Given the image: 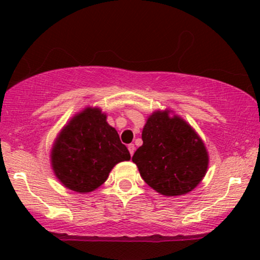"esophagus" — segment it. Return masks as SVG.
I'll return each instance as SVG.
<instances>
[{"mask_svg": "<svg viewBox=\"0 0 260 260\" xmlns=\"http://www.w3.org/2000/svg\"><path fill=\"white\" fill-rule=\"evenodd\" d=\"M128 150H129V154L131 155H133L134 151H136V147H134V144L128 145Z\"/></svg>", "mask_w": 260, "mask_h": 260, "instance_id": "34e87169", "label": "esophagus"}]
</instances>
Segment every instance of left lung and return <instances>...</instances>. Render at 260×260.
<instances>
[{"instance_id": "left-lung-1", "label": "left lung", "mask_w": 260, "mask_h": 260, "mask_svg": "<svg viewBox=\"0 0 260 260\" xmlns=\"http://www.w3.org/2000/svg\"><path fill=\"white\" fill-rule=\"evenodd\" d=\"M171 110L154 111L132 161L148 186L166 197L183 196L201 183L209 155L198 133Z\"/></svg>"}]
</instances>
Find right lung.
<instances>
[{"mask_svg": "<svg viewBox=\"0 0 260 260\" xmlns=\"http://www.w3.org/2000/svg\"><path fill=\"white\" fill-rule=\"evenodd\" d=\"M99 107L74 115L53 142L50 161L53 174L68 189L89 193L99 188L111 170L131 154L117 131Z\"/></svg>", "mask_w": 260, "mask_h": 260, "instance_id": "obj_1", "label": "right lung"}]
</instances>
